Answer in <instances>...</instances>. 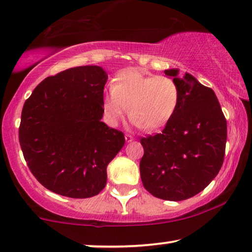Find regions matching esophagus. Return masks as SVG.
Here are the masks:
<instances>
[{"label": "esophagus", "instance_id": "esophagus-1", "mask_svg": "<svg viewBox=\"0 0 252 252\" xmlns=\"http://www.w3.org/2000/svg\"><path fill=\"white\" fill-rule=\"evenodd\" d=\"M126 142H131L133 140V137L131 136V134H126Z\"/></svg>", "mask_w": 252, "mask_h": 252}]
</instances>
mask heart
Masks as SVG:
<instances>
[{
	"instance_id": "heart-1",
	"label": "heart",
	"mask_w": 252,
	"mask_h": 252,
	"mask_svg": "<svg viewBox=\"0 0 252 252\" xmlns=\"http://www.w3.org/2000/svg\"><path fill=\"white\" fill-rule=\"evenodd\" d=\"M180 96L179 86L172 78L147 76L137 69L123 71L116 76L111 92L104 96V115L111 126H116L129 107L134 126L154 131L172 119Z\"/></svg>"
}]
</instances>
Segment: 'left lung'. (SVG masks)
I'll return each instance as SVG.
<instances>
[{
    "label": "left lung",
    "mask_w": 252,
    "mask_h": 252,
    "mask_svg": "<svg viewBox=\"0 0 252 252\" xmlns=\"http://www.w3.org/2000/svg\"><path fill=\"white\" fill-rule=\"evenodd\" d=\"M180 88V103L160 133L141 138L140 176L154 197L170 201L196 196L219 174L226 145V120L219 99L190 73L165 70Z\"/></svg>",
    "instance_id": "1"
}]
</instances>
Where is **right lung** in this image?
Here are the masks:
<instances>
[{
  "instance_id": "1",
  "label": "right lung",
  "mask_w": 252,
  "mask_h": 252,
  "mask_svg": "<svg viewBox=\"0 0 252 252\" xmlns=\"http://www.w3.org/2000/svg\"><path fill=\"white\" fill-rule=\"evenodd\" d=\"M103 67H71L47 77L26 100L19 141L29 170L52 192L70 198L98 194L106 167L125 134L104 122Z\"/></svg>"
}]
</instances>
